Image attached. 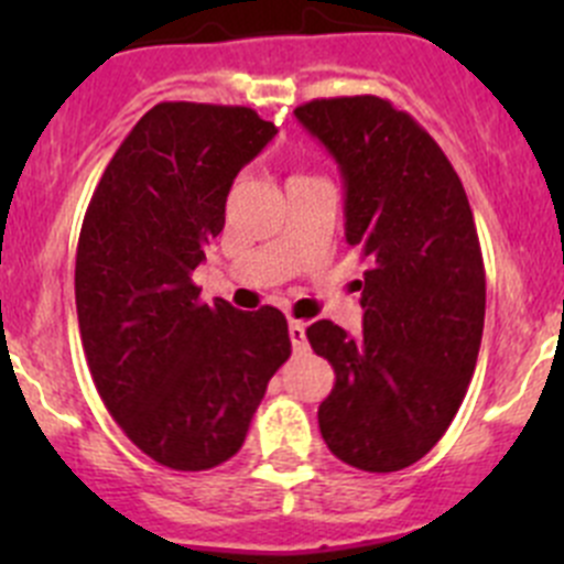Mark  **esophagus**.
Listing matches in <instances>:
<instances>
[{
    "label": "esophagus",
    "instance_id": "obj_1",
    "mask_svg": "<svg viewBox=\"0 0 564 564\" xmlns=\"http://www.w3.org/2000/svg\"><path fill=\"white\" fill-rule=\"evenodd\" d=\"M289 338H292V346L297 351L308 349V338H305V324L303 322H289Z\"/></svg>",
    "mask_w": 564,
    "mask_h": 564
}]
</instances>
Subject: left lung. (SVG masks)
I'll use <instances>...</instances> for the list:
<instances>
[{"label": "left lung", "instance_id": "obj_1", "mask_svg": "<svg viewBox=\"0 0 564 564\" xmlns=\"http://www.w3.org/2000/svg\"><path fill=\"white\" fill-rule=\"evenodd\" d=\"M344 176L346 242L368 259L362 338L329 318L305 329L335 388L324 442L362 471L420 460L456 417L486 318V270L469 198L434 139L377 95L294 108Z\"/></svg>", "mask_w": 564, "mask_h": 564}]
</instances>
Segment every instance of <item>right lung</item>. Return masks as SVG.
I'll list each match as a JSON object with an SVG mask.
<instances>
[{
  "label": "right lung",
  "instance_id": "right-lung-1",
  "mask_svg": "<svg viewBox=\"0 0 564 564\" xmlns=\"http://www.w3.org/2000/svg\"><path fill=\"white\" fill-rule=\"evenodd\" d=\"M275 133L246 106L158 104L113 152L84 215V355L119 429L169 469L235 456L292 355L281 311L207 305L191 281L224 231L231 182Z\"/></svg>",
  "mask_w": 564,
  "mask_h": 564
}]
</instances>
